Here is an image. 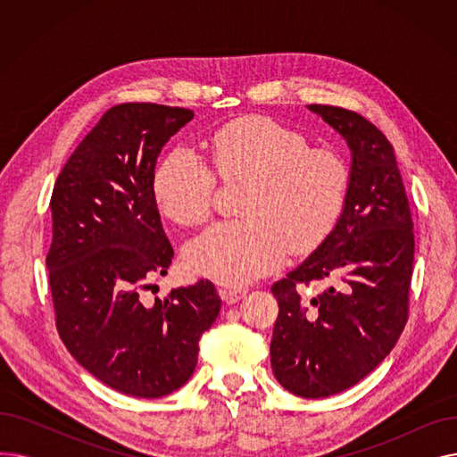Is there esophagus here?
I'll list each match as a JSON object with an SVG mask.
<instances>
[{
  "mask_svg": "<svg viewBox=\"0 0 457 457\" xmlns=\"http://www.w3.org/2000/svg\"><path fill=\"white\" fill-rule=\"evenodd\" d=\"M219 295L226 303H237L238 300L246 296V291L245 289H235V287H233V289H231V287H220Z\"/></svg>",
  "mask_w": 457,
  "mask_h": 457,
  "instance_id": "1",
  "label": "esophagus"
}]
</instances>
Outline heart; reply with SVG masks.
<instances>
[{
  "instance_id": "heart-1",
  "label": "heart",
  "mask_w": 457,
  "mask_h": 457,
  "mask_svg": "<svg viewBox=\"0 0 457 457\" xmlns=\"http://www.w3.org/2000/svg\"><path fill=\"white\" fill-rule=\"evenodd\" d=\"M212 170L224 183L245 181V219L209 228L187 248L190 269L238 287L270 272L287 248H319L345 211L352 172L331 148L311 146L300 131L269 116H241L207 138ZM161 212L179 226H200L212 211L216 178L185 150L168 154L154 174Z\"/></svg>"
}]
</instances>
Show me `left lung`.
Returning <instances> with one entry per match:
<instances>
[{
  "label": "left lung",
  "instance_id": "1",
  "mask_svg": "<svg viewBox=\"0 0 457 457\" xmlns=\"http://www.w3.org/2000/svg\"><path fill=\"white\" fill-rule=\"evenodd\" d=\"M352 150V181L341 219L302 265L272 285L279 315L272 372L302 398L343 393L395 348L410 317L415 237L393 144L370 120L333 105H309ZM328 282L313 299L305 286Z\"/></svg>",
  "mask_w": 457,
  "mask_h": 457
}]
</instances>
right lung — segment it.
I'll use <instances>...</instances> for the list:
<instances>
[{"label": "right lung", "instance_id": "add662e5", "mask_svg": "<svg viewBox=\"0 0 457 457\" xmlns=\"http://www.w3.org/2000/svg\"><path fill=\"white\" fill-rule=\"evenodd\" d=\"M192 116L157 104L111 107L52 192L46 267L59 337L92 376L137 398H159L187 383L222 305L209 279L164 300L144 296L174 259L154 198L155 162Z\"/></svg>", "mask_w": 457, "mask_h": 457}]
</instances>
